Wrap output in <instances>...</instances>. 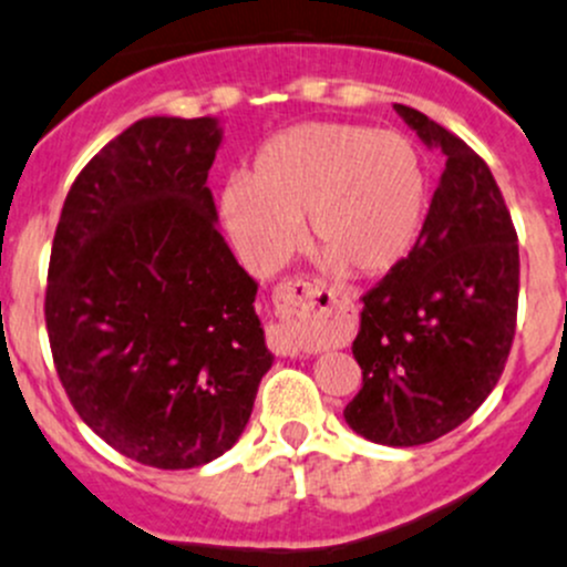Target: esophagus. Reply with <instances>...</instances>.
<instances>
[{
  "label": "esophagus",
  "instance_id": "esophagus-1",
  "mask_svg": "<svg viewBox=\"0 0 567 567\" xmlns=\"http://www.w3.org/2000/svg\"><path fill=\"white\" fill-rule=\"evenodd\" d=\"M320 293H323V288L318 282H312V279H290L282 288H277L274 303H277V315L282 323L268 329V344H271V350H277L282 355H301V344L296 339V320L309 318L315 312Z\"/></svg>",
  "mask_w": 567,
  "mask_h": 567
}]
</instances>
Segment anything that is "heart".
I'll list each match as a JSON object with an SVG mask.
<instances>
[{
	"mask_svg": "<svg viewBox=\"0 0 567 567\" xmlns=\"http://www.w3.org/2000/svg\"><path fill=\"white\" fill-rule=\"evenodd\" d=\"M429 182L419 148L367 124L307 122L274 135L249 178L219 193L225 234L258 274L288 266L301 219L333 271L380 277L408 260L426 219Z\"/></svg>",
	"mask_w": 567,
	"mask_h": 567,
	"instance_id": "obj_1",
	"label": "heart"
}]
</instances>
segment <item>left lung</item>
<instances>
[{"mask_svg": "<svg viewBox=\"0 0 567 567\" xmlns=\"http://www.w3.org/2000/svg\"><path fill=\"white\" fill-rule=\"evenodd\" d=\"M393 111L445 171L415 249L361 299L363 380L344 421L372 443L410 449L464 424L497 385L516 331L519 244L484 159L421 111Z\"/></svg>", "mask_w": 567, "mask_h": 567, "instance_id": "left-lung-1", "label": "left lung"}]
</instances>
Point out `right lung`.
Wrapping results in <instances>:
<instances>
[{"label": "right lung", "mask_w": 567, "mask_h": 567, "mask_svg": "<svg viewBox=\"0 0 567 567\" xmlns=\"http://www.w3.org/2000/svg\"><path fill=\"white\" fill-rule=\"evenodd\" d=\"M223 124L148 116L89 159L62 206L45 326L83 424L159 470L234 449L274 355L258 282L206 187Z\"/></svg>", "instance_id": "1"}]
</instances>
